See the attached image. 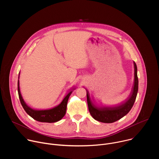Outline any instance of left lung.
Returning <instances> with one entry per match:
<instances>
[{
	"label": "left lung",
	"mask_w": 159,
	"mask_h": 159,
	"mask_svg": "<svg viewBox=\"0 0 159 159\" xmlns=\"http://www.w3.org/2000/svg\"><path fill=\"white\" fill-rule=\"evenodd\" d=\"M133 64L134 69V84L129 97L121 104L115 107L98 106L94 104V102H93L92 99H90L89 93L86 89L87 101L89 111L90 115L93 116L94 120L102 123H111L122 118L123 116L127 115L131 110L134 103L136 98H137L139 90L137 66L134 61L133 62Z\"/></svg>",
	"instance_id": "8db88e82"
}]
</instances>
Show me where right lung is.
I'll use <instances>...</instances> for the list:
<instances>
[{
	"instance_id": "1",
	"label": "right lung",
	"mask_w": 159,
	"mask_h": 159,
	"mask_svg": "<svg viewBox=\"0 0 159 159\" xmlns=\"http://www.w3.org/2000/svg\"><path fill=\"white\" fill-rule=\"evenodd\" d=\"M75 89H71L70 91L68 93L66 96L63 98L62 101L60 104L49 109H44V110H37L33 109L28 106L27 104L24 101L22 98L19 88V81L18 80L17 82V90H18V94L20 99V104L23 107L25 111L27 112V114L29 115L31 118L34 120L43 123H55L60 121L63 116H65L66 110L67 102L69 100V98L70 94L72 93V90Z\"/></svg>"
}]
</instances>
